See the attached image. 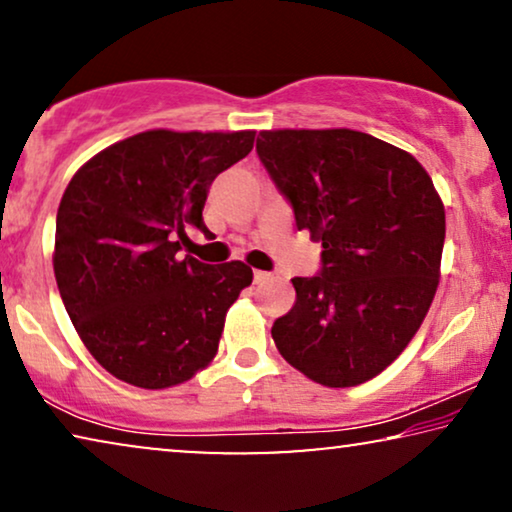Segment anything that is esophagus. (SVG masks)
Listing matches in <instances>:
<instances>
[{"label":"esophagus","instance_id":"obj_1","mask_svg":"<svg viewBox=\"0 0 512 512\" xmlns=\"http://www.w3.org/2000/svg\"><path fill=\"white\" fill-rule=\"evenodd\" d=\"M270 279H272L270 272H263V270H256V272H254V282H256V284L270 282Z\"/></svg>","mask_w":512,"mask_h":512}]
</instances>
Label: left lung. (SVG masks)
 Segmentation results:
<instances>
[{
  "mask_svg": "<svg viewBox=\"0 0 512 512\" xmlns=\"http://www.w3.org/2000/svg\"><path fill=\"white\" fill-rule=\"evenodd\" d=\"M256 151L321 270L293 277L272 326L279 354L324 387L373 380L408 347L436 296L445 207L408 151L366 132L263 130Z\"/></svg>",
  "mask_w": 512,
  "mask_h": 512,
  "instance_id": "8db88e82",
  "label": "left lung"
}]
</instances>
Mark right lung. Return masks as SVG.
<instances>
[{
	"mask_svg": "<svg viewBox=\"0 0 512 512\" xmlns=\"http://www.w3.org/2000/svg\"><path fill=\"white\" fill-rule=\"evenodd\" d=\"M254 130H146L69 181L53 270L72 324L104 370L142 389L181 384L216 356L226 312L254 272L179 256L209 186L254 149Z\"/></svg>",
	"mask_w": 512,
	"mask_h": 512,
	"instance_id": "obj_1",
	"label": "right lung"
}]
</instances>
